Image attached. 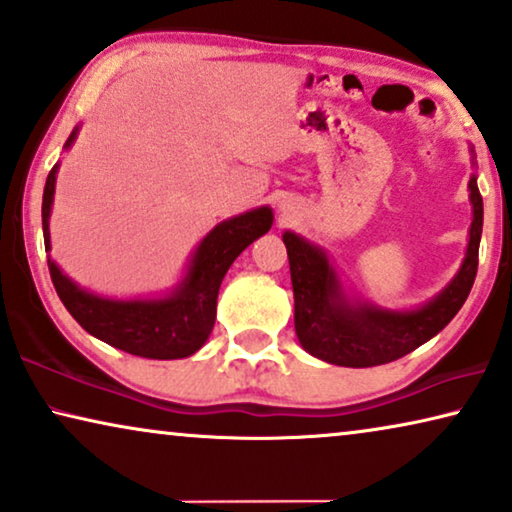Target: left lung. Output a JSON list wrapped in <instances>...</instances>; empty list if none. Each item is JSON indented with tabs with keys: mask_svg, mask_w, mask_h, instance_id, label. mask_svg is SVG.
Wrapping results in <instances>:
<instances>
[{
	"mask_svg": "<svg viewBox=\"0 0 512 512\" xmlns=\"http://www.w3.org/2000/svg\"><path fill=\"white\" fill-rule=\"evenodd\" d=\"M468 188H471L473 223L464 265L438 298L412 312L349 305L326 256L298 235L284 233L293 300H296L293 319H296L300 345L312 356L335 366L370 368L401 359L443 331L466 303L478 272L482 195L475 177L468 181Z\"/></svg>",
	"mask_w": 512,
	"mask_h": 512,
	"instance_id": "1",
	"label": "left lung"
}]
</instances>
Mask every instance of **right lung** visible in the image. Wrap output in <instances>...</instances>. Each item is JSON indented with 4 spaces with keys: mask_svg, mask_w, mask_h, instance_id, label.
Returning <instances> with one entry per match:
<instances>
[{
    "mask_svg": "<svg viewBox=\"0 0 512 512\" xmlns=\"http://www.w3.org/2000/svg\"><path fill=\"white\" fill-rule=\"evenodd\" d=\"M74 137L76 132L69 135L67 146L74 142ZM55 172L58 165L48 172L41 202L46 249H51L48 214L55 191ZM270 226L272 212L268 207L223 221L200 242L179 291L163 300H104L79 289L72 279L62 275L51 258L48 270L62 305L90 335L144 359H184L198 352L212 333L216 298L228 268L256 237L268 233Z\"/></svg>",
    "mask_w": 512,
    "mask_h": 512,
    "instance_id": "1",
    "label": "right lung"
}]
</instances>
